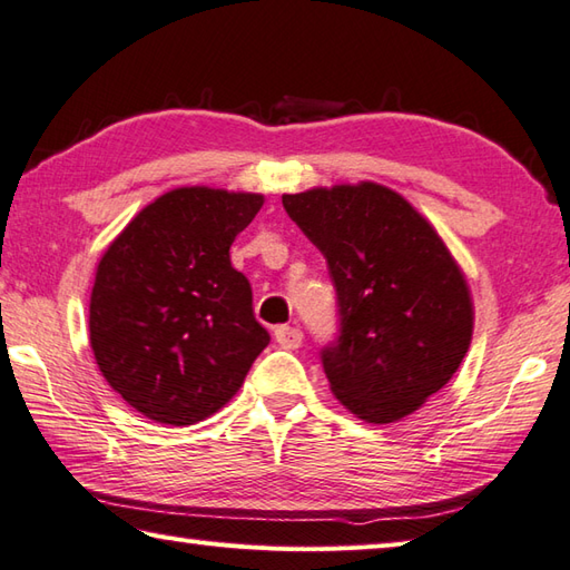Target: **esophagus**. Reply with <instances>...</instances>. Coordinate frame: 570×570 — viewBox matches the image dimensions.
Segmentation results:
<instances>
[{
  "mask_svg": "<svg viewBox=\"0 0 570 570\" xmlns=\"http://www.w3.org/2000/svg\"><path fill=\"white\" fill-rule=\"evenodd\" d=\"M274 337L284 350H296L301 343H304V331H301L298 325H278L274 331Z\"/></svg>",
  "mask_w": 570,
  "mask_h": 570,
  "instance_id": "1",
  "label": "esophagus"
}]
</instances>
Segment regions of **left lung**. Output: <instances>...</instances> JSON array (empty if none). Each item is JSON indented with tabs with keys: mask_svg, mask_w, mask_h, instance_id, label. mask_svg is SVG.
Returning <instances> with one entry per match:
<instances>
[{
	"mask_svg": "<svg viewBox=\"0 0 570 570\" xmlns=\"http://www.w3.org/2000/svg\"><path fill=\"white\" fill-rule=\"evenodd\" d=\"M284 210L328 264L337 333L321 350L331 390L370 423L416 411L463 362L468 284L435 229L377 184L284 196Z\"/></svg>",
	"mask_w": 570,
	"mask_h": 570,
	"instance_id": "left-lung-1",
	"label": "left lung"
}]
</instances>
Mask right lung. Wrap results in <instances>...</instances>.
I'll list each match as a JSON object with an SVG mask.
<instances>
[{
  "label": "right lung",
  "instance_id": "right-lung-1",
  "mask_svg": "<svg viewBox=\"0 0 570 570\" xmlns=\"http://www.w3.org/2000/svg\"><path fill=\"white\" fill-rule=\"evenodd\" d=\"M262 196L178 188L147 205L102 254L90 345L129 406L171 426L213 416L269 345L229 245Z\"/></svg>",
  "mask_w": 570,
  "mask_h": 570
}]
</instances>
